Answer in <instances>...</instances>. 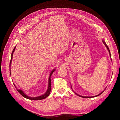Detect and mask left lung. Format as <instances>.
Returning <instances> with one entry per match:
<instances>
[{
  "label": "left lung",
  "mask_w": 120,
  "mask_h": 120,
  "mask_svg": "<svg viewBox=\"0 0 120 120\" xmlns=\"http://www.w3.org/2000/svg\"><path fill=\"white\" fill-rule=\"evenodd\" d=\"M102 41H103V42L104 43V44L106 46V47L107 48V49L108 50V51H109V53H110V56H111V53H110V49H109V48H108V46H107V44L106 43V42H105V41H104V39H102ZM111 60H112V59H111ZM71 88L72 89V88H71ZM106 88H105V89L104 90H106ZM104 90H103V91L102 92H101L100 94H99V95H97V96H93V97H84V96H81V95H79V94H77V93H75L76 94H77V95L78 96H79V97H82V98H94V97H97V96H100L101 94H102L104 92Z\"/></svg>",
  "instance_id": "1"
}]
</instances>
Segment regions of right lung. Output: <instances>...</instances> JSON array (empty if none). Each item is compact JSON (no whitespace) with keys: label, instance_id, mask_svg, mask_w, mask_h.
<instances>
[{"label":"right lung","instance_id":"obj_1","mask_svg":"<svg viewBox=\"0 0 120 120\" xmlns=\"http://www.w3.org/2000/svg\"><path fill=\"white\" fill-rule=\"evenodd\" d=\"M16 48V46L14 47V48L13 49V51L11 53V60L10 61V64H9V66H10V74H11V71H10V66H11V61H12V57H13V52H14V50H15V49ZM56 71V69H53V70L50 72V75H49V83H48V90H47L46 92L43 94L41 96H39L37 97H29L27 95H26V94H25L22 90H19V89H17V91L19 92V93L20 94V95L23 96L24 98H26V99H29V100H42V99H44L45 98H46V97H48L49 95V94L50 93V90H51V79H50V77H51V76L53 72ZM14 86H15V85H14ZM16 87V86H15ZM17 89V88H16Z\"/></svg>","mask_w":120,"mask_h":120}]
</instances>
